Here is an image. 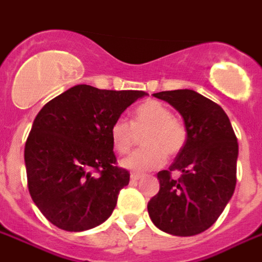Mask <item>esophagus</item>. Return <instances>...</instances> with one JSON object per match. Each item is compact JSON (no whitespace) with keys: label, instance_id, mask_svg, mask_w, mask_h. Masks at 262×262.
I'll return each mask as SVG.
<instances>
[{"label":"esophagus","instance_id":"34e87169","mask_svg":"<svg viewBox=\"0 0 262 262\" xmlns=\"http://www.w3.org/2000/svg\"><path fill=\"white\" fill-rule=\"evenodd\" d=\"M140 178H141V173H136V172L130 173V179L133 180V182H136V180H139Z\"/></svg>","mask_w":262,"mask_h":262}]
</instances>
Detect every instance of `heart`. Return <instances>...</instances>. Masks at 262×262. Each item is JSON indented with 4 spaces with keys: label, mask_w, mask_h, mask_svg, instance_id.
I'll return each instance as SVG.
<instances>
[{
    "label": "heart",
    "mask_w": 262,
    "mask_h": 262,
    "mask_svg": "<svg viewBox=\"0 0 262 262\" xmlns=\"http://www.w3.org/2000/svg\"><path fill=\"white\" fill-rule=\"evenodd\" d=\"M147 132L141 143L146 147L133 152L122 161L126 169L151 170L160 168L168 157H176L187 143V127L183 122L173 116L169 106L156 100L140 104L135 110L133 119L127 122L118 118L110 127L112 147L119 154H127L135 143V132Z\"/></svg>",
    "instance_id": "obj_1"
}]
</instances>
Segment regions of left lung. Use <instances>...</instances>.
Segmentation results:
<instances>
[{"instance_id":"8db88e82","label":"left lung","mask_w":262,"mask_h":262,"mask_svg":"<svg viewBox=\"0 0 262 262\" xmlns=\"http://www.w3.org/2000/svg\"><path fill=\"white\" fill-rule=\"evenodd\" d=\"M179 111L187 143L168 170L157 173L160 191L147 205L158 229L173 236H194L220 218L236 187L237 139L225 111L193 90L152 94ZM179 171V178L171 173Z\"/></svg>"}]
</instances>
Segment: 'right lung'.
Wrapping results in <instances>:
<instances>
[{"mask_svg":"<svg viewBox=\"0 0 262 262\" xmlns=\"http://www.w3.org/2000/svg\"><path fill=\"white\" fill-rule=\"evenodd\" d=\"M146 96L77 84L48 101L25 144L29 193L52 225L82 232L110 218L130 175L116 166L110 127Z\"/></svg>","mask_w":262,"mask_h":262,"instance_id":"1","label":"right lung"}]
</instances>
